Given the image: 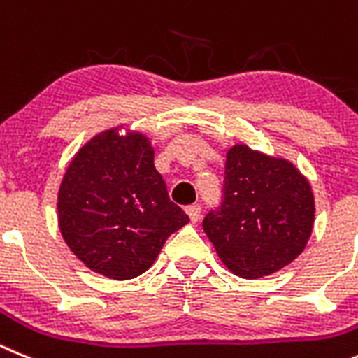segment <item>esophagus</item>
Wrapping results in <instances>:
<instances>
[{
	"label": "esophagus",
	"mask_w": 358,
	"mask_h": 358,
	"mask_svg": "<svg viewBox=\"0 0 358 358\" xmlns=\"http://www.w3.org/2000/svg\"><path fill=\"white\" fill-rule=\"evenodd\" d=\"M185 213H187L189 220H191L192 223H196L198 220H200L201 207L198 203H192V205H189V207H185Z\"/></svg>",
	"instance_id": "obj_1"
}]
</instances>
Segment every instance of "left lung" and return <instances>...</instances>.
<instances>
[{"instance_id":"obj_1","label":"left lung","mask_w":358,"mask_h":358,"mask_svg":"<svg viewBox=\"0 0 358 358\" xmlns=\"http://www.w3.org/2000/svg\"><path fill=\"white\" fill-rule=\"evenodd\" d=\"M313 220L310 182L290 160L247 144L227 151L223 203L205 216L203 231L232 273L257 279L290 265L308 243Z\"/></svg>"}]
</instances>
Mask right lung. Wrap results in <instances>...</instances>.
<instances>
[{"instance_id": "add662e5", "label": "right lung", "mask_w": 358, "mask_h": 358, "mask_svg": "<svg viewBox=\"0 0 358 358\" xmlns=\"http://www.w3.org/2000/svg\"><path fill=\"white\" fill-rule=\"evenodd\" d=\"M122 126L90 138L57 194L59 231L93 272L115 281L144 273L189 216L173 203L144 133Z\"/></svg>"}]
</instances>
